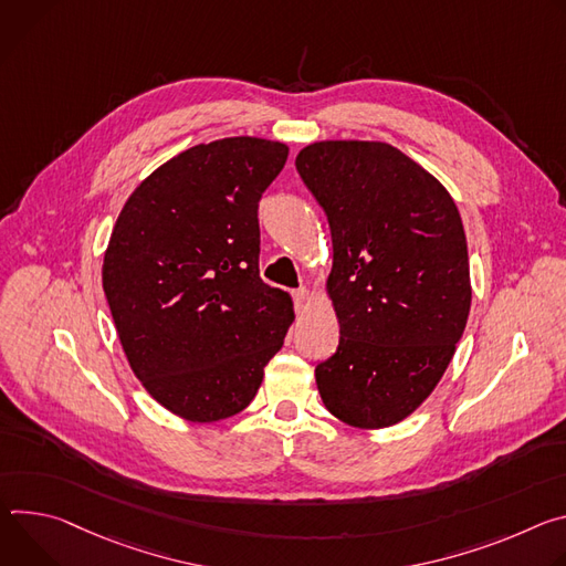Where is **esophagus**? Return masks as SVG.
I'll list each match as a JSON object with an SVG mask.
<instances>
[{
    "label": "esophagus",
    "mask_w": 566,
    "mask_h": 566,
    "mask_svg": "<svg viewBox=\"0 0 566 566\" xmlns=\"http://www.w3.org/2000/svg\"><path fill=\"white\" fill-rule=\"evenodd\" d=\"M292 296H294L296 307H303V305L310 301V290H307V287H298V290L292 292Z\"/></svg>",
    "instance_id": "34e87169"
}]
</instances>
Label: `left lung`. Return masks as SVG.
I'll list each match as a JSON object with an SVG mask.
<instances>
[{"label": "left lung", "instance_id": "left-lung-1", "mask_svg": "<svg viewBox=\"0 0 566 566\" xmlns=\"http://www.w3.org/2000/svg\"><path fill=\"white\" fill-rule=\"evenodd\" d=\"M296 170L326 211L339 346L315 368L326 409L359 429L413 413L443 378L470 303L468 242L448 188L385 142H317Z\"/></svg>", "mask_w": 566, "mask_h": 566}]
</instances>
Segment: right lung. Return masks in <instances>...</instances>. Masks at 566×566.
Listing matches in <instances>:
<instances>
[{
	"label": "right lung",
	"instance_id": "right-lung-1",
	"mask_svg": "<svg viewBox=\"0 0 566 566\" xmlns=\"http://www.w3.org/2000/svg\"><path fill=\"white\" fill-rule=\"evenodd\" d=\"M287 146L229 137L179 153L120 209L103 290L146 391L175 416L216 422L254 400L294 307L259 274V202Z\"/></svg>",
	"mask_w": 566,
	"mask_h": 566
}]
</instances>
